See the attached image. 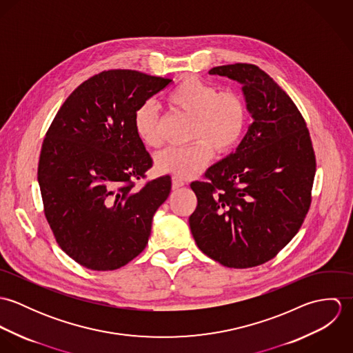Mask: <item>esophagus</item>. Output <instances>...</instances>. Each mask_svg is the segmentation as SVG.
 I'll return each mask as SVG.
<instances>
[{
    "label": "esophagus",
    "mask_w": 353,
    "mask_h": 353,
    "mask_svg": "<svg viewBox=\"0 0 353 353\" xmlns=\"http://www.w3.org/2000/svg\"><path fill=\"white\" fill-rule=\"evenodd\" d=\"M185 185V182L176 176H172V190H178L179 188H182Z\"/></svg>",
    "instance_id": "esophagus-1"
}]
</instances>
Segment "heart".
Listing matches in <instances>:
<instances>
[{"label":"heart","instance_id":"b5f03b06","mask_svg":"<svg viewBox=\"0 0 353 353\" xmlns=\"http://www.w3.org/2000/svg\"><path fill=\"white\" fill-rule=\"evenodd\" d=\"M167 101L178 111L193 118L190 140L186 148H167L154 156V167L161 174L190 179L197 176L212 160L214 150L220 153L238 145L248 125V108L241 95L223 91L197 77H185L168 95ZM133 123L139 139L148 147L161 144L160 115L152 101L141 103Z\"/></svg>","mask_w":353,"mask_h":353}]
</instances>
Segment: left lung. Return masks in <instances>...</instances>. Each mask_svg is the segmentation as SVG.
<instances>
[{"mask_svg": "<svg viewBox=\"0 0 353 353\" xmlns=\"http://www.w3.org/2000/svg\"><path fill=\"white\" fill-rule=\"evenodd\" d=\"M209 74L242 85L252 123L235 152L193 182L189 217L199 249L227 268L272 259L296 235L311 203L315 154L302 114L281 87L250 63L216 66Z\"/></svg>", "mask_w": 353, "mask_h": 353, "instance_id": "8db88e82", "label": "left lung"}]
</instances>
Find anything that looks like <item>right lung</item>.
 <instances>
[{
    "label": "right lung",
    "mask_w": 353,
    "mask_h": 353,
    "mask_svg": "<svg viewBox=\"0 0 353 353\" xmlns=\"http://www.w3.org/2000/svg\"><path fill=\"white\" fill-rule=\"evenodd\" d=\"M171 81L137 70L101 72L69 95L46 133L38 167L45 214L59 248L87 269H119L148 243L171 178L133 189L152 167L133 114Z\"/></svg>",
    "instance_id": "add662e5"
}]
</instances>
